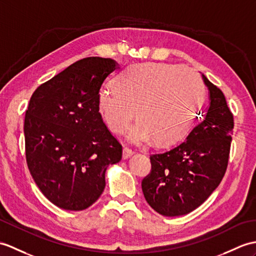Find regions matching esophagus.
I'll list each match as a JSON object with an SVG mask.
<instances>
[{
  "label": "esophagus",
  "mask_w": 256,
  "mask_h": 256,
  "mask_svg": "<svg viewBox=\"0 0 256 256\" xmlns=\"http://www.w3.org/2000/svg\"><path fill=\"white\" fill-rule=\"evenodd\" d=\"M132 155H133V150H130L128 147H124L123 148V159H128Z\"/></svg>",
  "instance_id": "esophagus-1"
}]
</instances>
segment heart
I'll return each instance as SVG.
<instances>
[{
  "label": "heart",
  "instance_id": "heart-1",
  "mask_svg": "<svg viewBox=\"0 0 256 256\" xmlns=\"http://www.w3.org/2000/svg\"><path fill=\"white\" fill-rule=\"evenodd\" d=\"M114 86L98 92V109L112 132L123 134L134 121L128 140L160 145L182 140L191 130L204 97L203 82L191 70L166 63L134 64L116 77Z\"/></svg>",
  "mask_w": 256,
  "mask_h": 256
}]
</instances>
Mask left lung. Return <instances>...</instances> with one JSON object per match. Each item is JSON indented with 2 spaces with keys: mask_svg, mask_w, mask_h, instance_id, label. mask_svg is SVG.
<instances>
[{
  "mask_svg": "<svg viewBox=\"0 0 256 256\" xmlns=\"http://www.w3.org/2000/svg\"><path fill=\"white\" fill-rule=\"evenodd\" d=\"M210 104L203 120L179 145L150 156L152 170L142 190L152 208L164 216L186 215L210 198L228 167L234 130L224 92L203 75Z\"/></svg>",
  "mask_w": 256,
  "mask_h": 256,
  "instance_id": "obj_1",
  "label": "left lung"
}]
</instances>
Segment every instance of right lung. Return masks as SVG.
I'll return each instance as SVG.
<instances>
[{"instance_id":"1","label":"right lung","mask_w":256,"mask_h":256,"mask_svg":"<svg viewBox=\"0 0 256 256\" xmlns=\"http://www.w3.org/2000/svg\"><path fill=\"white\" fill-rule=\"evenodd\" d=\"M116 68L112 58H85L34 92L24 133L28 169L40 191L66 210L92 205L106 186L109 164L122 145L98 109V92Z\"/></svg>"}]
</instances>
